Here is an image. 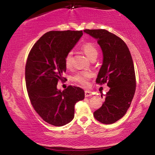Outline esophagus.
Returning <instances> with one entry per match:
<instances>
[{"label": "esophagus", "mask_w": 155, "mask_h": 155, "mask_svg": "<svg viewBox=\"0 0 155 155\" xmlns=\"http://www.w3.org/2000/svg\"><path fill=\"white\" fill-rule=\"evenodd\" d=\"M90 96H92V93L90 91L86 90V91H85V97H90Z\"/></svg>", "instance_id": "1"}]
</instances>
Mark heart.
I'll use <instances>...</instances> for the list:
<instances>
[{
  "instance_id": "1",
  "label": "heart",
  "mask_w": 155,
  "mask_h": 155,
  "mask_svg": "<svg viewBox=\"0 0 155 155\" xmlns=\"http://www.w3.org/2000/svg\"><path fill=\"white\" fill-rule=\"evenodd\" d=\"M81 50L84 54L87 57L89 60H91L94 58H97L98 54V51H97V47L94 44L91 42H86L83 44L81 47ZM65 64L67 68H70L72 65V52H68L65 56ZM89 74L87 73H81V74L76 75L74 77V80L81 84L82 86H87V79L89 78Z\"/></svg>"
}]
</instances>
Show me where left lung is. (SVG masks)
Instances as JSON below:
<instances>
[{"label":"left lung","instance_id":"left-lung-1","mask_svg":"<svg viewBox=\"0 0 155 155\" xmlns=\"http://www.w3.org/2000/svg\"><path fill=\"white\" fill-rule=\"evenodd\" d=\"M84 33L96 39L103 51V63L96 82H107L110 87L104 95L106 98L102 106L94 112V117L101 123H114L125 114L136 91L132 57L123 41L106 30H84Z\"/></svg>","mask_w":155,"mask_h":155}]
</instances>
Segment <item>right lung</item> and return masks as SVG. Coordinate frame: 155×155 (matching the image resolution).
Segmentation results:
<instances>
[{
	"mask_svg": "<svg viewBox=\"0 0 155 155\" xmlns=\"http://www.w3.org/2000/svg\"><path fill=\"white\" fill-rule=\"evenodd\" d=\"M82 31H49L33 45L25 66V82L31 104L47 123L63 126L74 118L76 103L84 99V91L68 86L57 88L66 71L65 58L82 36Z\"/></svg>",
	"mask_w": 155,
	"mask_h": 155,
	"instance_id": "right-lung-1",
	"label": "right lung"
}]
</instances>
